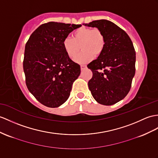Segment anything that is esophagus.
<instances>
[{
    "label": "esophagus",
    "instance_id": "1",
    "mask_svg": "<svg viewBox=\"0 0 158 158\" xmlns=\"http://www.w3.org/2000/svg\"><path fill=\"white\" fill-rule=\"evenodd\" d=\"M86 68H87V66H85V65H81V66H80V68H81V70H84V69Z\"/></svg>",
    "mask_w": 158,
    "mask_h": 158
}]
</instances>
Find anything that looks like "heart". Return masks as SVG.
<instances>
[{"label": "heart", "instance_id": "obj_1", "mask_svg": "<svg viewBox=\"0 0 158 158\" xmlns=\"http://www.w3.org/2000/svg\"><path fill=\"white\" fill-rule=\"evenodd\" d=\"M105 44V37L101 30L84 27L75 30L72 38L66 37L62 44L64 51L72 60L78 56L80 48L82 49V52L75 59L76 62L80 64L89 62L94 56H101Z\"/></svg>", "mask_w": 158, "mask_h": 158}]
</instances>
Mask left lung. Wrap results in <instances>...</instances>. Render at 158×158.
I'll list each match as a JSON object with an SVG mask.
<instances>
[{
  "mask_svg": "<svg viewBox=\"0 0 158 158\" xmlns=\"http://www.w3.org/2000/svg\"><path fill=\"white\" fill-rule=\"evenodd\" d=\"M83 25L100 29L106 40L102 54L87 66L93 74L88 88L97 102L113 105L123 99L131 86L136 60L133 43L125 31L106 19Z\"/></svg>",
  "mask_w": 158,
  "mask_h": 158,
  "instance_id": "1",
  "label": "left lung"
}]
</instances>
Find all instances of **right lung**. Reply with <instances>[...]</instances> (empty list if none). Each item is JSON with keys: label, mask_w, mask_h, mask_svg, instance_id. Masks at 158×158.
<instances>
[{"label": "right lung", "mask_w": 158, "mask_h": 158, "mask_svg": "<svg viewBox=\"0 0 158 158\" xmlns=\"http://www.w3.org/2000/svg\"><path fill=\"white\" fill-rule=\"evenodd\" d=\"M81 26L49 22L34 31L27 42L23 60L26 85L42 105L56 108L70 97L80 66L68 56L62 44Z\"/></svg>", "instance_id": "1"}]
</instances>
